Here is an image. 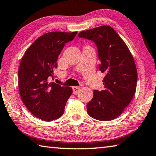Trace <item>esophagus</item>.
<instances>
[{
	"label": "esophagus",
	"instance_id": "1",
	"mask_svg": "<svg viewBox=\"0 0 156 156\" xmlns=\"http://www.w3.org/2000/svg\"><path fill=\"white\" fill-rule=\"evenodd\" d=\"M72 88H73V94H77L79 92V90H80V87L78 86H73Z\"/></svg>",
	"mask_w": 156,
	"mask_h": 156
}]
</instances>
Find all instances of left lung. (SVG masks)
I'll return each mask as SVG.
<instances>
[{"label":"left lung","mask_w":156,"mask_h":156,"mask_svg":"<svg viewBox=\"0 0 156 156\" xmlns=\"http://www.w3.org/2000/svg\"><path fill=\"white\" fill-rule=\"evenodd\" d=\"M78 37L96 43L101 62L99 70L105 73V90L94 91L93 98L87 105V113L100 121H111L124 112L136 92L137 70L133 56L109 26L81 31Z\"/></svg>","instance_id":"1"}]
</instances>
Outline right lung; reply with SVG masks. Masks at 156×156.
Masks as SVG:
<instances>
[{"mask_svg": "<svg viewBox=\"0 0 156 156\" xmlns=\"http://www.w3.org/2000/svg\"><path fill=\"white\" fill-rule=\"evenodd\" d=\"M77 32H51L39 37L22 57L18 70V86L23 103L36 117L51 122L62 115L73 90L49 77L57 68L58 57L65 43L74 39Z\"/></svg>", "mask_w": 156, "mask_h": 156, "instance_id": "add662e5", "label": "right lung"}]
</instances>
